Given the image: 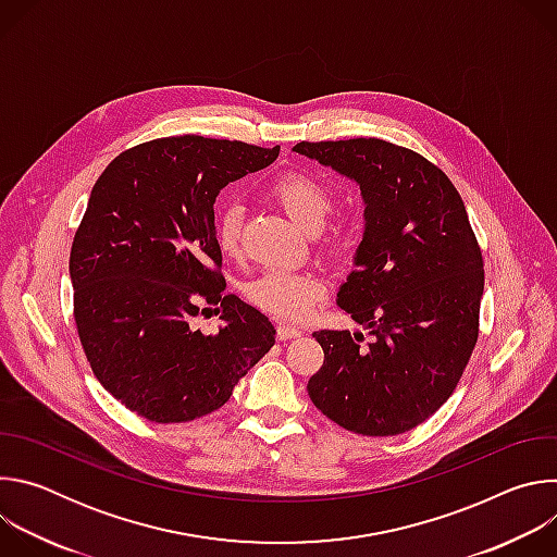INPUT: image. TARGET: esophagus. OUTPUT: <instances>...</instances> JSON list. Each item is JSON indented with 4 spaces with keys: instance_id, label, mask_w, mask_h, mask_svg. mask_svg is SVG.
<instances>
[{
    "instance_id": "34e87169",
    "label": "esophagus",
    "mask_w": 557,
    "mask_h": 557,
    "mask_svg": "<svg viewBox=\"0 0 557 557\" xmlns=\"http://www.w3.org/2000/svg\"><path fill=\"white\" fill-rule=\"evenodd\" d=\"M301 335V329L293 326V324H280L277 326V339L280 342H286V339H293V337H299Z\"/></svg>"
}]
</instances>
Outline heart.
<instances>
[{
  "label": "heart",
  "mask_w": 557,
  "mask_h": 557,
  "mask_svg": "<svg viewBox=\"0 0 557 557\" xmlns=\"http://www.w3.org/2000/svg\"><path fill=\"white\" fill-rule=\"evenodd\" d=\"M269 194L282 205V209L306 231H320L335 209L333 191L310 174L288 172L277 176L269 185ZM245 207L235 200L224 202L215 213V243L222 253L235 256L240 249ZM329 247L339 253L342 237H331ZM326 282L312 271L293 269H269L247 282L245 295L260 310L277 317V320H301V317L322 299Z\"/></svg>",
  "instance_id": "heart-1"
}]
</instances>
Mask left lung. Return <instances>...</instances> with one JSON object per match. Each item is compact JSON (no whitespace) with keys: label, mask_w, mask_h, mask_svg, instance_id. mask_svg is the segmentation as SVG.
<instances>
[{"label":"left lung","mask_w":557,"mask_h":557,"mask_svg":"<svg viewBox=\"0 0 557 557\" xmlns=\"http://www.w3.org/2000/svg\"><path fill=\"white\" fill-rule=\"evenodd\" d=\"M293 151L355 181L363 237L337 304L363 333L317 331L324 366L308 396L363 434H404L456 389L479 339L483 253L451 181L421 153L381 138L297 143Z\"/></svg>","instance_id":"obj_1"}]
</instances>
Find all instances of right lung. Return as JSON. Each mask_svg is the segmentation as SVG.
<instances>
[{
    "mask_svg": "<svg viewBox=\"0 0 557 557\" xmlns=\"http://www.w3.org/2000/svg\"><path fill=\"white\" fill-rule=\"evenodd\" d=\"M280 147L205 136L156 138L119 153L74 233V322L99 383L153 423L222 408L275 344L260 310L224 295L213 205L233 181L269 168ZM205 302L223 326H193Z\"/></svg>",
    "mask_w": 557,
    "mask_h": 557,
    "instance_id": "obj_1",
    "label": "right lung"
}]
</instances>
